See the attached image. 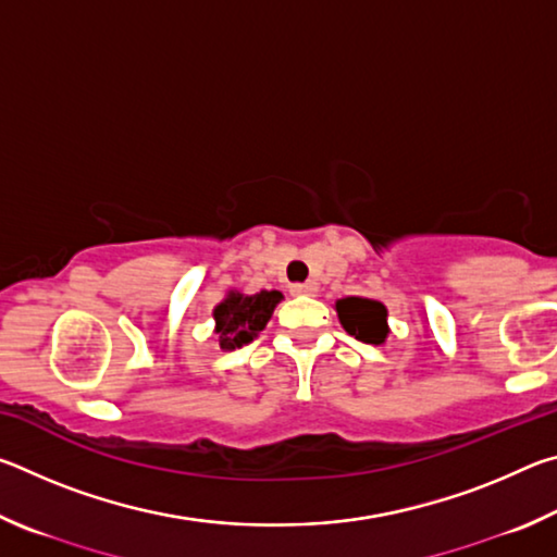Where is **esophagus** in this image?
<instances>
[{
  "label": "esophagus",
  "instance_id": "34e87169",
  "mask_svg": "<svg viewBox=\"0 0 557 557\" xmlns=\"http://www.w3.org/2000/svg\"><path fill=\"white\" fill-rule=\"evenodd\" d=\"M292 295H317V285L314 282H299V285L289 287Z\"/></svg>",
  "mask_w": 557,
  "mask_h": 557
}]
</instances>
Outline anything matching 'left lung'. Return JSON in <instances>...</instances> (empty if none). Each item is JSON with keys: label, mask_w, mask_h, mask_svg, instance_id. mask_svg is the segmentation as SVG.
<instances>
[{"label": "left lung", "mask_w": 557, "mask_h": 557, "mask_svg": "<svg viewBox=\"0 0 557 557\" xmlns=\"http://www.w3.org/2000/svg\"><path fill=\"white\" fill-rule=\"evenodd\" d=\"M338 322L363 344H383L388 336V309L366 297H344L336 301Z\"/></svg>", "instance_id": "1"}]
</instances>
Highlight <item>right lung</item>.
<instances>
[{
  "label": "right lung",
  "instance_id": "add662e5",
  "mask_svg": "<svg viewBox=\"0 0 557 557\" xmlns=\"http://www.w3.org/2000/svg\"><path fill=\"white\" fill-rule=\"evenodd\" d=\"M280 301L282 292L277 289H262L258 295H243L238 289H231L213 309L215 342L223 351H235V348L250 344L265 329Z\"/></svg>",
  "mask_w": 557,
  "mask_h": 557
}]
</instances>
